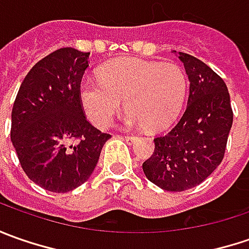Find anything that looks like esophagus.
Here are the masks:
<instances>
[{
    "label": "esophagus",
    "instance_id": "1",
    "mask_svg": "<svg viewBox=\"0 0 249 249\" xmlns=\"http://www.w3.org/2000/svg\"><path fill=\"white\" fill-rule=\"evenodd\" d=\"M120 139L127 141V142H134L136 141V137H131V136H120Z\"/></svg>",
    "mask_w": 249,
    "mask_h": 249
}]
</instances>
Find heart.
Returning <instances> with one entry per match:
<instances>
[{
	"label": "heart",
	"mask_w": 249,
	"mask_h": 249,
	"mask_svg": "<svg viewBox=\"0 0 249 249\" xmlns=\"http://www.w3.org/2000/svg\"><path fill=\"white\" fill-rule=\"evenodd\" d=\"M187 92V77L176 63L123 58L102 66L100 79L84 77L79 95L87 118L108 127L123 105L127 127L159 130L178 115Z\"/></svg>",
	"instance_id": "1"
}]
</instances>
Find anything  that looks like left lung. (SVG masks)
<instances>
[{
    "mask_svg": "<svg viewBox=\"0 0 249 249\" xmlns=\"http://www.w3.org/2000/svg\"><path fill=\"white\" fill-rule=\"evenodd\" d=\"M177 56L190 82L187 108L173 129L154 140V154L142 163L149 181L166 191L201 184L223 160L233 124L223 79L193 55L177 53Z\"/></svg>",
    "mask_w": 249,
    "mask_h": 249,
    "instance_id": "left-lung-1",
    "label": "left lung"
}]
</instances>
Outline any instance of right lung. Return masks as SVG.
Returning <instances> with one entry per match:
<instances>
[{"label":"right lung","mask_w":249,"mask_h":249,"mask_svg":"<svg viewBox=\"0 0 249 249\" xmlns=\"http://www.w3.org/2000/svg\"><path fill=\"white\" fill-rule=\"evenodd\" d=\"M89 58L90 53L71 47L47 55L26 74L12 108L11 141L20 166L53 193L86 183L110 139L83 112L79 89Z\"/></svg>","instance_id":"obj_1"}]
</instances>
